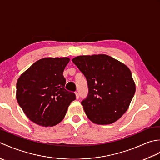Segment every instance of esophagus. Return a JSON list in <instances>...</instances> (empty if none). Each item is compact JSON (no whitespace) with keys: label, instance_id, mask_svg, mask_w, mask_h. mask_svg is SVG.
I'll use <instances>...</instances> for the list:
<instances>
[{"label":"esophagus","instance_id":"esophagus-1","mask_svg":"<svg viewBox=\"0 0 160 160\" xmlns=\"http://www.w3.org/2000/svg\"><path fill=\"white\" fill-rule=\"evenodd\" d=\"M75 94H76V99H78V98H79V93H78V92H76V93H75Z\"/></svg>","mask_w":160,"mask_h":160}]
</instances>
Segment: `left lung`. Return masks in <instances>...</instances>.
Masks as SVG:
<instances>
[{
    "instance_id": "1",
    "label": "left lung",
    "mask_w": 160,
    "mask_h": 160,
    "mask_svg": "<svg viewBox=\"0 0 160 160\" xmlns=\"http://www.w3.org/2000/svg\"><path fill=\"white\" fill-rule=\"evenodd\" d=\"M72 61L87 80L89 94L81 104L88 118L101 125L118 120L135 92L129 68L106 54L79 56Z\"/></svg>"
}]
</instances>
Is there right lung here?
Returning a JSON list of instances; mask_svg holds the SVG:
<instances>
[{"label":"right lung","instance_id":"right-lung-1","mask_svg":"<svg viewBox=\"0 0 160 160\" xmlns=\"http://www.w3.org/2000/svg\"><path fill=\"white\" fill-rule=\"evenodd\" d=\"M68 57L44 58L20 75L16 83V97L30 120L42 127H53L62 121L74 93L64 89L63 71Z\"/></svg>","mask_w":160,"mask_h":160}]
</instances>
